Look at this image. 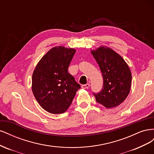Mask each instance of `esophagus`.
<instances>
[{
    "instance_id": "esophagus-1",
    "label": "esophagus",
    "mask_w": 154,
    "mask_h": 154,
    "mask_svg": "<svg viewBox=\"0 0 154 154\" xmlns=\"http://www.w3.org/2000/svg\"><path fill=\"white\" fill-rule=\"evenodd\" d=\"M90 87L89 83H87V84L82 85V88H88V87Z\"/></svg>"
}]
</instances>
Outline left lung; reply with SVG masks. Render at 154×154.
<instances>
[{
    "instance_id": "1",
    "label": "left lung",
    "mask_w": 154,
    "mask_h": 154,
    "mask_svg": "<svg viewBox=\"0 0 154 154\" xmlns=\"http://www.w3.org/2000/svg\"><path fill=\"white\" fill-rule=\"evenodd\" d=\"M91 53L103 78V88L98 93H93L96 101L108 109L117 106L127 97L131 87L132 74L128 65L110 48L101 47Z\"/></svg>"
}]
</instances>
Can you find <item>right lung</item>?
Wrapping results in <instances>:
<instances>
[{
	"label": "right lung",
	"mask_w": 154,
	"mask_h": 154,
	"mask_svg": "<svg viewBox=\"0 0 154 154\" xmlns=\"http://www.w3.org/2000/svg\"><path fill=\"white\" fill-rule=\"evenodd\" d=\"M75 53L74 49L53 48L42 58L32 74V93L39 105L49 113L65 112L81 87L68 72Z\"/></svg>",
	"instance_id": "1"
}]
</instances>
